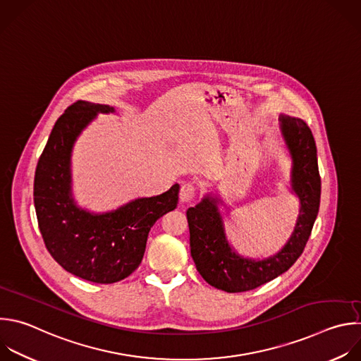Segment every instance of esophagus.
I'll list each match as a JSON object with an SVG mask.
<instances>
[{
	"label": "esophagus",
	"instance_id": "34e87169",
	"mask_svg": "<svg viewBox=\"0 0 361 361\" xmlns=\"http://www.w3.org/2000/svg\"><path fill=\"white\" fill-rule=\"evenodd\" d=\"M197 188L192 183H184L180 190V201L181 202H191L195 198Z\"/></svg>",
	"mask_w": 361,
	"mask_h": 361
}]
</instances>
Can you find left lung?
I'll use <instances>...</instances> for the list:
<instances>
[{
    "label": "left lung",
    "mask_w": 361,
    "mask_h": 361,
    "mask_svg": "<svg viewBox=\"0 0 361 361\" xmlns=\"http://www.w3.org/2000/svg\"><path fill=\"white\" fill-rule=\"evenodd\" d=\"M281 129L293 159L292 188L300 200L295 231L281 252L264 261L238 257L229 247L216 198H204L188 208L190 248L197 271L211 286L229 292H247L286 272L302 255L320 205V174L316 145L309 126L300 118L281 116Z\"/></svg>",
    "instance_id": "left-lung-1"
}]
</instances>
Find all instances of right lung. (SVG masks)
Instances as JSON below:
<instances>
[{"instance_id":"add662e5","label":"right lung","mask_w":361,"mask_h":361,"mask_svg":"<svg viewBox=\"0 0 361 361\" xmlns=\"http://www.w3.org/2000/svg\"><path fill=\"white\" fill-rule=\"evenodd\" d=\"M97 111L113 109L78 100L56 120L38 160L34 204L45 247L65 271L93 283H114L139 268L150 228L177 207L180 185L102 215L79 209L71 197V152Z\"/></svg>"}]
</instances>
